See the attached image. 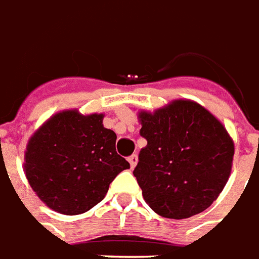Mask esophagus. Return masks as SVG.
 I'll use <instances>...</instances> for the list:
<instances>
[{
  "label": "esophagus",
  "instance_id": "esophagus-1",
  "mask_svg": "<svg viewBox=\"0 0 259 259\" xmlns=\"http://www.w3.org/2000/svg\"><path fill=\"white\" fill-rule=\"evenodd\" d=\"M128 162H130V164H131V168H134L135 166H137V163H138V156L131 155L130 157H128Z\"/></svg>",
  "mask_w": 259,
  "mask_h": 259
}]
</instances>
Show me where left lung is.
<instances>
[{"label": "left lung", "mask_w": 259, "mask_h": 259, "mask_svg": "<svg viewBox=\"0 0 259 259\" xmlns=\"http://www.w3.org/2000/svg\"><path fill=\"white\" fill-rule=\"evenodd\" d=\"M148 145L134 170L145 202L168 219L209 208L230 177L234 142L201 104L177 99L153 113H138Z\"/></svg>", "instance_id": "left-lung-1"}]
</instances>
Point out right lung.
<instances>
[{"mask_svg":"<svg viewBox=\"0 0 259 259\" xmlns=\"http://www.w3.org/2000/svg\"><path fill=\"white\" fill-rule=\"evenodd\" d=\"M103 118L97 113L62 110L27 142L23 163L27 181L58 213L88 212L106 197L117 174L130 168V163L117 155V135L104 128Z\"/></svg>","mask_w":259,"mask_h":259,"instance_id":"right-lung-1","label":"right lung"}]
</instances>
